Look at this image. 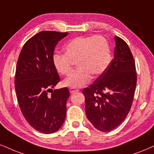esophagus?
Here are the masks:
<instances>
[{
  "label": "esophagus",
  "instance_id": "1",
  "mask_svg": "<svg viewBox=\"0 0 154 154\" xmlns=\"http://www.w3.org/2000/svg\"><path fill=\"white\" fill-rule=\"evenodd\" d=\"M77 92H79V89H78L76 88H70V93L71 94H75V93H77Z\"/></svg>",
  "mask_w": 154,
  "mask_h": 154
}]
</instances>
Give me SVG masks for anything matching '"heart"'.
Returning <instances> with one entry per match:
<instances>
[{"label": "heart", "mask_w": 154, "mask_h": 154, "mask_svg": "<svg viewBox=\"0 0 154 154\" xmlns=\"http://www.w3.org/2000/svg\"><path fill=\"white\" fill-rule=\"evenodd\" d=\"M65 54H54L52 60L58 73L68 75L73 71V63L78 69L64 81V86L81 88L90 82L91 75L99 76L111 60L109 43L103 36H79L64 46Z\"/></svg>", "instance_id": "b5f03b06"}]
</instances>
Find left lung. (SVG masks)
<instances>
[{
    "label": "left lung",
    "mask_w": 154,
    "mask_h": 154,
    "mask_svg": "<svg viewBox=\"0 0 154 154\" xmlns=\"http://www.w3.org/2000/svg\"><path fill=\"white\" fill-rule=\"evenodd\" d=\"M114 58L89 88L83 89L86 113L96 129L108 132L124 121L131 107L136 86L134 57L127 43L115 36Z\"/></svg>",
    "instance_id": "8db88e82"
}]
</instances>
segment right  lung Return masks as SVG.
Wrapping results in <instances>:
<instances>
[{
	"instance_id": "add662e5",
	"label": "right lung",
	"mask_w": 154,
	"mask_h": 154,
	"mask_svg": "<svg viewBox=\"0 0 154 154\" xmlns=\"http://www.w3.org/2000/svg\"><path fill=\"white\" fill-rule=\"evenodd\" d=\"M68 34L40 32L25 43L17 62L15 88L20 110L34 129L43 134L57 131L66 119L69 91L53 90L60 78L52 58L57 43Z\"/></svg>"
}]
</instances>
